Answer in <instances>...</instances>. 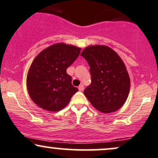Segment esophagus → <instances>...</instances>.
<instances>
[{"label": "esophagus", "mask_w": 158, "mask_h": 158, "mask_svg": "<svg viewBox=\"0 0 158 158\" xmlns=\"http://www.w3.org/2000/svg\"><path fill=\"white\" fill-rule=\"evenodd\" d=\"M79 90L80 91H83V90H84V85H80L79 86Z\"/></svg>", "instance_id": "1"}]
</instances>
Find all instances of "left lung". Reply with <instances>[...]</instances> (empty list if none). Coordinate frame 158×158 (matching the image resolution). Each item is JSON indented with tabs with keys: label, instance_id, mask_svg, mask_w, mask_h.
<instances>
[{
	"label": "left lung",
	"instance_id": "obj_1",
	"mask_svg": "<svg viewBox=\"0 0 158 158\" xmlns=\"http://www.w3.org/2000/svg\"><path fill=\"white\" fill-rule=\"evenodd\" d=\"M81 55L88 61L91 73V83L84 91L86 98L103 113L119 110L127 100L131 85L124 62L106 46H88Z\"/></svg>",
	"mask_w": 158,
	"mask_h": 158
}]
</instances>
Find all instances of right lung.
<instances>
[{
    "label": "right lung",
    "mask_w": 158,
    "mask_h": 158,
    "mask_svg": "<svg viewBox=\"0 0 158 158\" xmlns=\"http://www.w3.org/2000/svg\"><path fill=\"white\" fill-rule=\"evenodd\" d=\"M80 51L76 46L58 43L46 48L34 60L27 74V87L31 98L40 108L58 112L77 92L67 69Z\"/></svg>",
    "instance_id": "add662e5"
}]
</instances>
